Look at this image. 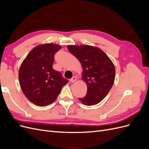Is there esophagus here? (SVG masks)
<instances>
[{
  "label": "esophagus",
  "instance_id": "obj_1",
  "mask_svg": "<svg viewBox=\"0 0 149 149\" xmlns=\"http://www.w3.org/2000/svg\"><path fill=\"white\" fill-rule=\"evenodd\" d=\"M76 81V77H75V76H73V78H71V79H70V83H74V82Z\"/></svg>",
  "mask_w": 149,
  "mask_h": 149
}]
</instances>
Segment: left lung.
<instances>
[{
    "mask_svg": "<svg viewBox=\"0 0 149 149\" xmlns=\"http://www.w3.org/2000/svg\"><path fill=\"white\" fill-rule=\"evenodd\" d=\"M68 50L78 58L83 68L82 78L87 84V94L79 98L84 105L101 102L109 92L115 79L113 63L101 49L89 45H68Z\"/></svg>",
    "mask_w": 149,
    "mask_h": 149,
    "instance_id": "left-lung-1",
    "label": "left lung"
}]
</instances>
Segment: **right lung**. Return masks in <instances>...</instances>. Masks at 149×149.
Returning a JSON list of instances; mask_svg holds the SVG:
<instances>
[{
	"instance_id": "right-lung-1",
	"label": "right lung",
	"mask_w": 149,
	"mask_h": 149,
	"mask_svg": "<svg viewBox=\"0 0 149 149\" xmlns=\"http://www.w3.org/2000/svg\"><path fill=\"white\" fill-rule=\"evenodd\" d=\"M61 47L53 43L31 49L20 66L19 78L25 96L34 104L46 106L56 100L68 80L53 69L54 56Z\"/></svg>"
}]
</instances>
